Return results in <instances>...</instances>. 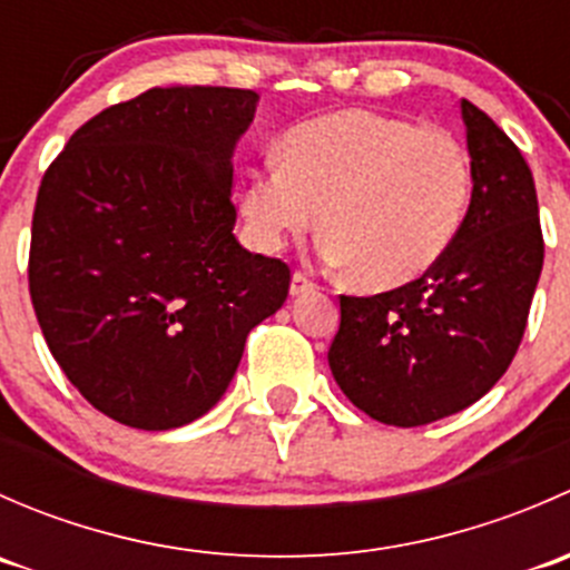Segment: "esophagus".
I'll return each mask as SVG.
<instances>
[{
	"label": "esophagus",
	"instance_id": "esophagus-1",
	"mask_svg": "<svg viewBox=\"0 0 570 570\" xmlns=\"http://www.w3.org/2000/svg\"><path fill=\"white\" fill-rule=\"evenodd\" d=\"M314 289V281L308 278L306 273H295L292 275V284H289V292L292 295H306V292H312Z\"/></svg>",
	"mask_w": 570,
	"mask_h": 570
}]
</instances>
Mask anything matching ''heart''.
<instances>
[{"instance_id": "b5f03b06", "label": "heart", "mask_w": 570, "mask_h": 570, "mask_svg": "<svg viewBox=\"0 0 570 570\" xmlns=\"http://www.w3.org/2000/svg\"><path fill=\"white\" fill-rule=\"evenodd\" d=\"M471 184L469 151L450 131L342 109L286 131L281 163L253 170L239 209L262 250L312 232L322 209V256L366 289H396L452 248Z\"/></svg>"}]
</instances>
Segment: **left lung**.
<instances>
[{"instance_id": "obj_1", "label": "left lung", "mask_w": 570, "mask_h": 570, "mask_svg": "<svg viewBox=\"0 0 570 570\" xmlns=\"http://www.w3.org/2000/svg\"><path fill=\"white\" fill-rule=\"evenodd\" d=\"M474 187L458 239L430 273L372 297L342 295L327 364L347 400L394 428L452 416L508 372L543 269L530 165L461 101Z\"/></svg>"}]
</instances>
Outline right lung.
Returning a JSON list of instances; mask_svg holds the SVG:
<instances>
[{
    "label": "right lung",
    "mask_w": 570,
    "mask_h": 570,
    "mask_svg": "<svg viewBox=\"0 0 570 570\" xmlns=\"http://www.w3.org/2000/svg\"><path fill=\"white\" fill-rule=\"evenodd\" d=\"M258 94L174 85L79 126L40 181L30 295L79 394L137 430L217 405L245 338L289 295L234 237V148Z\"/></svg>",
    "instance_id": "add662e5"
}]
</instances>
